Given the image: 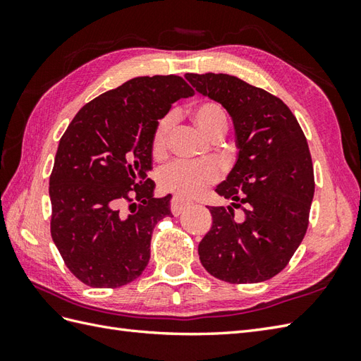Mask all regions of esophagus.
Returning a JSON list of instances; mask_svg holds the SVG:
<instances>
[{"label": "esophagus", "instance_id": "obj_1", "mask_svg": "<svg viewBox=\"0 0 361 361\" xmlns=\"http://www.w3.org/2000/svg\"><path fill=\"white\" fill-rule=\"evenodd\" d=\"M188 206H189V203L183 202V200H180V198H176V197H173L172 200H171V211H172L173 216H180V214L185 211Z\"/></svg>", "mask_w": 361, "mask_h": 361}]
</instances>
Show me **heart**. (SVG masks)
Returning <instances> with one entry per match:
<instances>
[{"instance_id": "obj_1", "label": "heart", "mask_w": 361, "mask_h": 361, "mask_svg": "<svg viewBox=\"0 0 361 361\" xmlns=\"http://www.w3.org/2000/svg\"><path fill=\"white\" fill-rule=\"evenodd\" d=\"M194 121L202 132L212 137L228 127V119L224 109L216 102H203L194 109ZM175 122V113L164 114L157 122L152 136V149L155 153L163 152L169 133ZM159 188L178 198H192L214 185L219 180V171L212 163H185V161H172L158 171Z\"/></svg>"}]
</instances>
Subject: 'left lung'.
<instances>
[{
  "mask_svg": "<svg viewBox=\"0 0 361 361\" xmlns=\"http://www.w3.org/2000/svg\"><path fill=\"white\" fill-rule=\"evenodd\" d=\"M198 93L221 104L233 118L237 161L216 192L245 204L211 206L212 226L198 255L206 271L231 283H255L282 271L309 226L315 192L307 140L279 97L229 74H186Z\"/></svg>",
  "mask_w": 361,
  "mask_h": 361,
  "instance_id": "obj_1",
  "label": "left lung"
}]
</instances>
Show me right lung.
<instances>
[{"instance_id": "right-lung-1", "label": "right lung", "mask_w": 361, "mask_h": 361, "mask_svg": "<svg viewBox=\"0 0 361 361\" xmlns=\"http://www.w3.org/2000/svg\"><path fill=\"white\" fill-rule=\"evenodd\" d=\"M192 94L180 75L135 78L83 105L68 126L49 176L51 235L87 286L122 287L147 267L153 228L171 216V195L153 198L147 178L153 130Z\"/></svg>"}]
</instances>
